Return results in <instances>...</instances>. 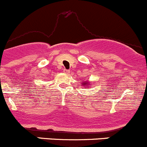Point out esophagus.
<instances>
[{
    "label": "esophagus",
    "mask_w": 147,
    "mask_h": 147,
    "mask_svg": "<svg viewBox=\"0 0 147 147\" xmlns=\"http://www.w3.org/2000/svg\"><path fill=\"white\" fill-rule=\"evenodd\" d=\"M63 72H64V73L66 74H69V73H70V71L67 70V69H64V70H63Z\"/></svg>",
    "instance_id": "34e87169"
}]
</instances>
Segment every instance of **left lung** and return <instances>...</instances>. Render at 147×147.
I'll return each instance as SVG.
<instances>
[{
    "mask_svg": "<svg viewBox=\"0 0 147 147\" xmlns=\"http://www.w3.org/2000/svg\"><path fill=\"white\" fill-rule=\"evenodd\" d=\"M84 84H86V83H84Z\"/></svg>",
    "mask_w": 147,
    "mask_h": 147,
    "instance_id": "1",
    "label": "left lung"
}]
</instances>
